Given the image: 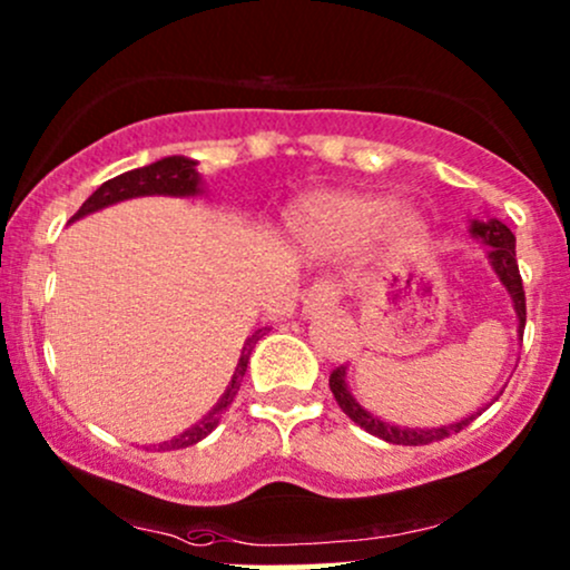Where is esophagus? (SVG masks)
Returning a JSON list of instances; mask_svg holds the SVG:
<instances>
[{"label": "esophagus", "instance_id": "obj_1", "mask_svg": "<svg viewBox=\"0 0 570 570\" xmlns=\"http://www.w3.org/2000/svg\"><path fill=\"white\" fill-rule=\"evenodd\" d=\"M341 301V285L335 279H320L306 291L304 296V312L306 314H320L335 308Z\"/></svg>", "mask_w": 570, "mask_h": 570}]
</instances>
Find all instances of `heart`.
Returning a JSON list of instances; mask_svg holds the SVG:
<instances>
[{
	"label": "heart",
	"mask_w": 570,
	"mask_h": 570,
	"mask_svg": "<svg viewBox=\"0 0 570 570\" xmlns=\"http://www.w3.org/2000/svg\"><path fill=\"white\" fill-rule=\"evenodd\" d=\"M291 229L306 245L343 253L375 235L396 250L417 248L425 240L423 216L385 193H314L293 208Z\"/></svg>",
	"instance_id": "obj_1"
}]
</instances>
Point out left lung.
I'll return each instance as SVG.
<instances>
[{
    "instance_id": "left-lung-1",
    "label": "left lung",
    "mask_w": 570,
    "mask_h": 570,
    "mask_svg": "<svg viewBox=\"0 0 570 570\" xmlns=\"http://www.w3.org/2000/svg\"><path fill=\"white\" fill-rule=\"evenodd\" d=\"M470 235L479 237L489 245V264L494 269L500 283L504 285V291L510 293L512 298V308H515V317H518V333L523 335L525 327V293H523V279L521 272H518V262H515V235L508 229V224H502L500 219H487L479 222L473 219L470 222ZM330 391H333L335 402L343 412L354 420L356 425L364 428V431L377 435V439L389 441V444H402V446H423V444H433V441L449 439V435L460 433L462 428H468L473 423L479 414L487 410L483 406L481 412L468 414V417L456 420V423L449 425H439V428H402V425H391L385 420L377 417L364 410V406L351 396L348 383H346V367H335L333 375H330Z\"/></svg>"
}]
</instances>
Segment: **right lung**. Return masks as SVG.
<instances>
[{"mask_svg": "<svg viewBox=\"0 0 570 570\" xmlns=\"http://www.w3.org/2000/svg\"><path fill=\"white\" fill-rule=\"evenodd\" d=\"M195 166H198V164L185 158V156H168V158L156 160V164H150V166L135 168V171L118 174V177L108 179L105 185L97 187L95 193H91L89 198L83 200V206L76 210L73 216H70V222L81 219V216H87V214H95V210H100V208L114 206V203H121V200H129V198H142V195H174V198H189V195H200L203 193L200 174L195 171ZM262 335H264V330H256V333H253L250 338L245 341L240 362H237V367H235V375H232L227 391H224V396L219 399V402H216L214 410H210L206 417L200 420V423L187 428L185 433L174 435L171 441H164V444H158V449H168V452H171V449L193 446V444H198V441L206 439V435L214 431L216 425H219L222 412L227 410V406L232 404V399H235L237 391H240L243 375H245V370H248L250 351H253V346H256Z\"/></svg>", "mask_w": 570, "mask_h": 570, "instance_id": "right-lung-1", "label": "right lung"}]
</instances>
